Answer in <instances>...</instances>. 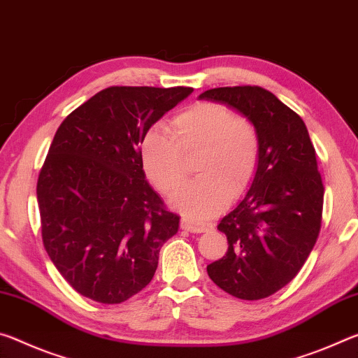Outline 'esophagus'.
I'll use <instances>...</instances> for the list:
<instances>
[{"label":"esophagus","mask_w":358,"mask_h":358,"mask_svg":"<svg viewBox=\"0 0 358 358\" xmlns=\"http://www.w3.org/2000/svg\"><path fill=\"white\" fill-rule=\"evenodd\" d=\"M213 227L210 224H201V222H193L187 217L180 219V228L185 231H190V233H204L208 231L209 228Z\"/></svg>","instance_id":"esophagus-1"}]
</instances>
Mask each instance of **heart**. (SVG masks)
Masks as SVG:
<instances>
[{
	"label": "heart",
	"mask_w": 358,
	"mask_h": 358,
	"mask_svg": "<svg viewBox=\"0 0 358 358\" xmlns=\"http://www.w3.org/2000/svg\"><path fill=\"white\" fill-rule=\"evenodd\" d=\"M200 152V178L173 196V206L190 217H209L225 206L230 193L239 195L254 179L260 157L255 127L217 103H196L171 122L155 125L141 144V163L158 190L169 193L182 184L187 162Z\"/></svg>",
	"instance_id": "obj_1"
}]
</instances>
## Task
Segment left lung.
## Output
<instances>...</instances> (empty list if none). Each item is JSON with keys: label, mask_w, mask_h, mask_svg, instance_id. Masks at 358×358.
Wrapping results in <instances>:
<instances>
[{"label": "left lung", "mask_w": 358, "mask_h": 358, "mask_svg": "<svg viewBox=\"0 0 358 358\" xmlns=\"http://www.w3.org/2000/svg\"><path fill=\"white\" fill-rule=\"evenodd\" d=\"M198 98L236 110L259 133V166L220 220L228 250L208 274L227 294L260 300L296 276L317 241L324 184L314 145L301 117L262 87H219Z\"/></svg>", "instance_id": "left-lung-1"}]
</instances>
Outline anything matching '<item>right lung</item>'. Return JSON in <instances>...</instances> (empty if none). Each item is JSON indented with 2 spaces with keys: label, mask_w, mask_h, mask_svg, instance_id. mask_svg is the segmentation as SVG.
Segmentation results:
<instances>
[{
  "label": "right lung",
  "mask_w": 358,
  "mask_h": 358,
  "mask_svg": "<svg viewBox=\"0 0 358 358\" xmlns=\"http://www.w3.org/2000/svg\"><path fill=\"white\" fill-rule=\"evenodd\" d=\"M190 87H109L62 122L41 168L43 243L82 296L117 304L154 278L179 215L145 180L139 145Z\"/></svg>",
  "instance_id": "add662e5"
}]
</instances>
